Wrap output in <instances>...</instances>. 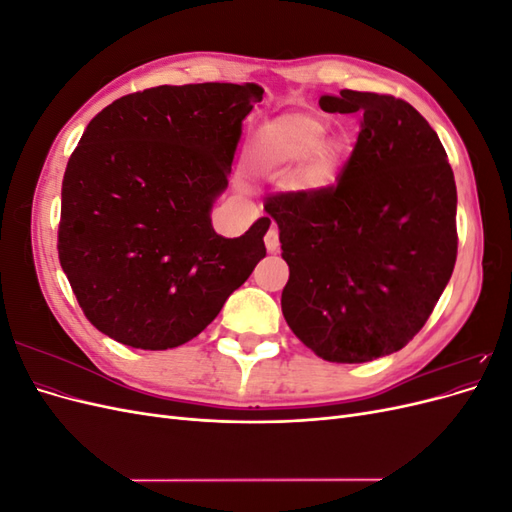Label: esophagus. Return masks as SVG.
Segmentation results:
<instances>
[{"label": "esophagus", "mask_w": 512, "mask_h": 512, "mask_svg": "<svg viewBox=\"0 0 512 512\" xmlns=\"http://www.w3.org/2000/svg\"><path fill=\"white\" fill-rule=\"evenodd\" d=\"M265 245H267L269 252H277V250H280V230H277L275 224H271V228L267 230Z\"/></svg>", "instance_id": "esophagus-1"}]
</instances>
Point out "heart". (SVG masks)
<instances>
[{
    "instance_id": "1",
    "label": "heart",
    "mask_w": 512,
    "mask_h": 512,
    "mask_svg": "<svg viewBox=\"0 0 512 512\" xmlns=\"http://www.w3.org/2000/svg\"><path fill=\"white\" fill-rule=\"evenodd\" d=\"M329 126L318 113L297 111L267 121L250 143L247 162L258 175H282L298 166L299 188L324 190L337 173V149L324 141Z\"/></svg>"
}]
</instances>
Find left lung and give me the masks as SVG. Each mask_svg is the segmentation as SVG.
<instances>
[{
  "instance_id": "8db88e82",
  "label": "left lung",
  "mask_w": 512,
  "mask_h": 512,
  "mask_svg": "<svg viewBox=\"0 0 512 512\" xmlns=\"http://www.w3.org/2000/svg\"><path fill=\"white\" fill-rule=\"evenodd\" d=\"M320 108L359 113L361 132L337 183L265 200L290 269L282 312L320 359L367 363L404 348L451 280L455 177L406 100L342 89Z\"/></svg>"
}]
</instances>
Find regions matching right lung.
Here are the masks:
<instances>
[{
  "label": "right lung",
  "instance_id": "add662e5",
  "mask_svg": "<svg viewBox=\"0 0 512 512\" xmlns=\"http://www.w3.org/2000/svg\"><path fill=\"white\" fill-rule=\"evenodd\" d=\"M262 94L254 83L160 85L89 121L61 183L57 252L83 314L115 342H190L267 256L269 218L224 239L209 215Z\"/></svg>",
  "mask_w": 512,
  "mask_h": 512
}]
</instances>
